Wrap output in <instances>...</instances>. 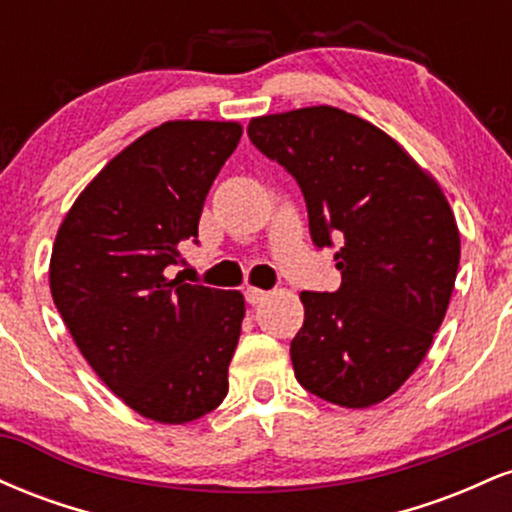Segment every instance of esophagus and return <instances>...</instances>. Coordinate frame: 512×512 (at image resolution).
<instances>
[{
	"mask_svg": "<svg viewBox=\"0 0 512 512\" xmlns=\"http://www.w3.org/2000/svg\"><path fill=\"white\" fill-rule=\"evenodd\" d=\"M264 298H267V291H262V289H255V286H248V289H245V301H248L250 305H257V303H262Z\"/></svg>",
	"mask_w": 512,
	"mask_h": 512,
	"instance_id": "34e87169",
	"label": "esophagus"
}]
</instances>
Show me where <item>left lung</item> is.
Listing matches in <instances>:
<instances>
[{"mask_svg": "<svg viewBox=\"0 0 512 512\" xmlns=\"http://www.w3.org/2000/svg\"><path fill=\"white\" fill-rule=\"evenodd\" d=\"M250 142L296 178L310 238L334 248L342 286L303 291L296 380L366 409L419 368L448 310L460 231L443 190L395 139L332 105L250 120Z\"/></svg>", "mask_w": 512, "mask_h": 512, "instance_id": "left-lung-1", "label": "left lung"}]
</instances>
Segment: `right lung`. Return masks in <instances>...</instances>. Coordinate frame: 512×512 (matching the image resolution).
Listing matches in <instances>:
<instances>
[{
	"label": "right lung",
	"instance_id": "add662e5",
	"mask_svg": "<svg viewBox=\"0 0 512 512\" xmlns=\"http://www.w3.org/2000/svg\"><path fill=\"white\" fill-rule=\"evenodd\" d=\"M238 122L175 120L142 134L64 216L50 291L64 325L127 407L158 424L209 414L228 392L245 301L240 291L168 279L197 243L211 182L236 151Z\"/></svg>",
	"mask_w": 512,
	"mask_h": 512
}]
</instances>
